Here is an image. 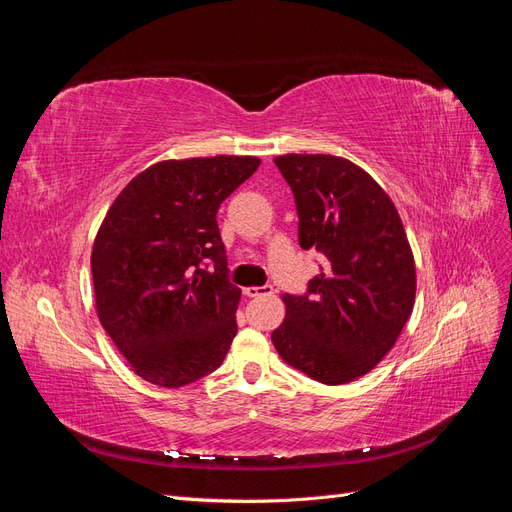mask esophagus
Returning a JSON list of instances; mask_svg holds the SVG:
<instances>
[{"label": "esophagus", "instance_id": "obj_1", "mask_svg": "<svg viewBox=\"0 0 512 512\" xmlns=\"http://www.w3.org/2000/svg\"><path fill=\"white\" fill-rule=\"evenodd\" d=\"M243 294L250 299L267 297V294H273V286H250V288H243Z\"/></svg>", "mask_w": 512, "mask_h": 512}]
</instances>
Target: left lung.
Instances as JSON below:
<instances>
[{"instance_id":"8db88e82","label":"left lung","mask_w":512,"mask_h":512,"mask_svg":"<svg viewBox=\"0 0 512 512\" xmlns=\"http://www.w3.org/2000/svg\"><path fill=\"white\" fill-rule=\"evenodd\" d=\"M275 166L290 185L303 250L324 256L307 294H284L271 333L282 359L322 384L365 376L408 322L416 267L399 213L361 166L327 153H286Z\"/></svg>"}]
</instances>
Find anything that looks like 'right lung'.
<instances>
[{"label":"right lung","instance_id":"right-lung-1","mask_svg":"<svg viewBox=\"0 0 512 512\" xmlns=\"http://www.w3.org/2000/svg\"><path fill=\"white\" fill-rule=\"evenodd\" d=\"M258 166L254 156L164 160L106 211L91 250L96 312L143 380L179 389L222 365L241 290L228 282L215 215Z\"/></svg>","mask_w":512,"mask_h":512}]
</instances>
